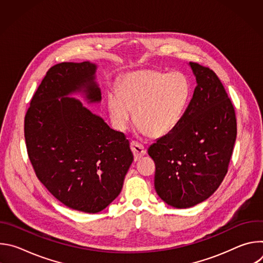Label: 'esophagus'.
<instances>
[{"label": "esophagus", "instance_id": "1", "mask_svg": "<svg viewBox=\"0 0 263 263\" xmlns=\"http://www.w3.org/2000/svg\"><path fill=\"white\" fill-rule=\"evenodd\" d=\"M130 146H131V149H132V152H133L134 160L135 161L139 160L145 154V152H146L145 147L141 143H139L137 141H131Z\"/></svg>", "mask_w": 263, "mask_h": 263}]
</instances>
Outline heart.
Instances as JSON below:
<instances>
[{
	"instance_id": "b5f03b06",
	"label": "heart",
	"mask_w": 263,
	"mask_h": 263,
	"mask_svg": "<svg viewBox=\"0 0 263 263\" xmlns=\"http://www.w3.org/2000/svg\"><path fill=\"white\" fill-rule=\"evenodd\" d=\"M191 93V81L183 72L143 69L122 77L118 91L108 92L107 107L118 130L128 128L133 111L140 134L161 137L179 124Z\"/></svg>"
}]
</instances>
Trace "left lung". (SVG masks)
I'll list each match as a JSON object with an SVG mask.
<instances>
[{"label":"left lung","instance_id":"1","mask_svg":"<svg viewBox=\"0 0 263 263\" xmlns=\"http://www.w3.org/2000/svg\"><path fill=\"white\" fill-rule=\"evenodd\" d=\"M197 79L179 124L148 147L158 196L175 208L207 200L229 167L237 134L235 110L216 73L190 62Z\"/></svg>","mask_w":263,"mask_h":263}]
</instances>
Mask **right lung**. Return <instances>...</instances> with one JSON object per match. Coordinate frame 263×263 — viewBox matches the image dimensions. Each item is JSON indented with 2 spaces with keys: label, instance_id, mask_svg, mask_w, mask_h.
Listing matches in <instances>:
<instances>
[{
  "label": "right lung",
  "instance_id": "obj_1",
  "mask_svg": "<svg viewBox=\"0 0 263 263\" xmlns=\"http://www.w3.org/2000/svg\"><path fill=\"white\" fill-rule=\"evenodd\" d=\"M96 69L88 61L49 68L31 99L24 128L37 178L62 204L87 213L102 211L120 195L133 161L124 133L66 97L81 91L89 103L100 102Z\"/></svg>",
  "mask_w": 263,
  "mask_h": 263
}]
</instances>
